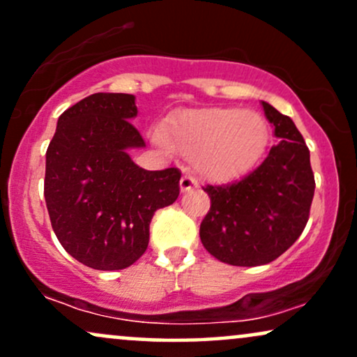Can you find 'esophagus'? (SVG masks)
Instances as JSON below:
<instances>
[{"instance_id": "esophagus-1", "label": "esophagus", "mask_w": 357, "mask_h": 357, "mask_svg": "<svg viewBox=\"0 0 357 357\" xmlns=\"http://www.w3.org/2000/svg\"><path fill=\"white\" fill-rule=\"evenodd\" d=\"M179 186H181V191H191L192 188L198 186V181H196L195 178H192L191 174H184L181 178V181H179Z\"/></svg>"}]
</instances>
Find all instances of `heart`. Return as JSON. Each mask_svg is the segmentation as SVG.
Here are the masks:
<instances>
[{
    "label": "heart",
    "instance_id": "obj_1",
    "mask_svg": "<svg viewBox=\"0 0 357 357\" xmlns=\"http://www.w3.org/2000/svg\"><path fill=\"white\" fill-rule=\"evenodd\" d=\"M165 136L190 155H199V169L216 181H230L248 171L267 144L264 119L250 110H188L167 122Z\"/></svg>",
    "mask_w": 357,
    "mask_h": 357
}]
</instances>
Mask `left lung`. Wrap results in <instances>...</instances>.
I'll use <instances>...</instances> for the list:
<instances>
[{
  "label": "left lung",
  "mask_w": 357,
  "mask_h": 357,
  "mask_svg": "<svg viewBox=\"0 0 357 357\" xmlns=\"http://www.w3.org/2000/svg\"><path fill=\"white\" fill-rule=\"evenodd\" d=\"M261 105L280 142L240 181L203 188L211 206L199 238L213 257L235 267L270 264L292 247L309 220L315 190L309 147L294 121L267 102Z\"/></svg>",
  "instance_id": "8db88e82"
}]
</instances>
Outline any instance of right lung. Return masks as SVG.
I'll use <instances>...</instances> for the list:
<instances>
[{"label":"right lung","instance_id":"obj_1","mask_svg":"<svg viewBox=\"0 0 357 357\" xmlns=\"http://www.w3.org/2000/svg\"><path fill=\"white\" fill-rule=\"evenodd\" d=\"M130 93H92L59 117L47 149L45 202L67 253L96 270L142 257L155 210L179 196L181 171H146L129 149L144 147Z\"/></svg>","mask_w":357,"mask_h":357}]
</instances>
